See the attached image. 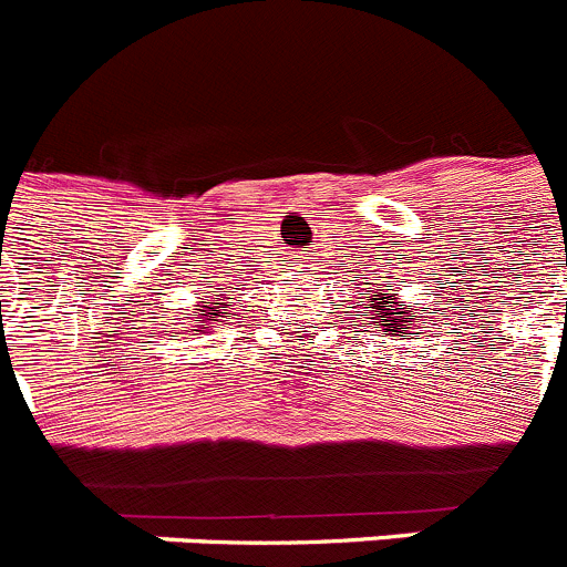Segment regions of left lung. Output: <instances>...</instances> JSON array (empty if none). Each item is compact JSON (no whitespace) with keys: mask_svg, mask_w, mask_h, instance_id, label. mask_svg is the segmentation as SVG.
Returning <instances> with one entry per match:
<instances>
[{"mask_svg":"<svg viewBox=\"0 0 567 567\" xmlns=\"http://www.w3.org/2000/svg\"><path fill=\"white\" fill-rule=\"evenodd\" d=\"M380 295H383V292H380ZM372 300H378V303H394V295H389L385 300L383 298H372ZM400 307H403V303H400ZM389 315H394V318L385 320V312L378 315V327H389L385 332H398V329H400V338H403V334H412L409 329H412V323L417 320V315L409 312V309H403V312H389ZM414 334H417V332H414Z\"/></svg>","mask_w":567,"mask_h":567,"instance_id":"8db88e82","label":"left lung"}]
</instances>
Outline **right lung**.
I'll return each mask as SVG.
<instances>
[{"instance_id": "right-lung-1", "label": "right lung", "mask_w": 567, "mask_h": 567, "mask_svg": "<svg viewBox=\"0 0 567 567\" xmlns=\"http://www.w3.org/2000/svg\"><path fill=\"white\" fill-rule=\"evenodd\" d=\"M202 312H204V309H202ZM207 312L209 315H218V312H221V309H218V307H207Z\"/></svg>"}]
</instances>
